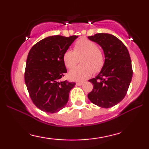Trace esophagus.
Returning <instances> with one entry per match:
<instances>
[{
  "instance_id": "1",
  "label": "esophagus",
  "mask_w": 149,
  "mask_h": 149,
  "mask_svg": "<svg viewBox=\"0 0 149 149\" xmlns=\"http://www.w3.org/2000/svg\"><path fill=\"white\" fill-rule=\"evenodd\" d=\"M83 84V82H77L76 83V85L77 86H80Z\"/></svg>"
}]
</instances>
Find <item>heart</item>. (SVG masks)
<instances>
[{
	"instance_id": "1",
	"label": "heart",
	"mask_w": 149,
	"mask_h": 149,
	"mask_svg": "<svg viewBox=\"0 0 149 149\" xmlns=\"http://www.w3.org/2000/svg\"><path fill=\"white\" fill-rule=\"evenodd\" d=\"M81 57V65L69 72V77L76 81L88 79L93 72L97 73L103 68L104 64V52L97 47L95 42L87 38L78 40L74 45L73 51L67 49L63 54V61L68 69H73L78 64V58Z\"/></svg>"
}]
</instances>
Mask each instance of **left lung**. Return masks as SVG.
Returning a JSON list of instances; mask_svg holds the SVG:
<instances>
[{
    "label": "left lung",
    "mask_w": 149,
    "mask_h": 149,
    "mask_svg": "<svg viewBox=\"0 0 149 149\" xmlns=\"http://www.w3.org/2000/svg\"><path fill=\"white\" fill-rule=\"evenodd\" d=\"M88 38L102 47L105 61L100 73L89 80L93 90L88 97L98 107L111 108L123 100L131 83L132 67L129 52L112 34L97 33Z\"/></svg>",
    "instance_id": "8db88e82"
}]
</instances>
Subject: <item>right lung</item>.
<instances>
[{
    "mask_svg": "<svg viewBox=\"0 0 149 149\" xmlns=\"http://www.w3.org/2000/svg\"><path fill=\"white\" fill-rule=\"evenodd\" d=\"M78 36H52L35 44L26 63L25 83L32 102L44 112H58L69 101L76 83L59 81L67 72L63 54Z\"/></svg>",
    "mask_w": 149,
    "mask_h": 149,
    "instance_id": "add662e5",
    "label": "right lung"
}]
</instances>
